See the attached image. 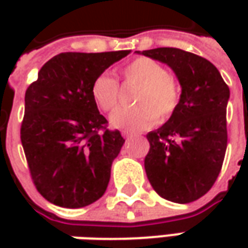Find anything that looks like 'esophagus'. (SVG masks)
I'll use <instances>...</instances> for the list:
<instances>
[{
	"instance_id": "1",
	"label": "esophagus",
	"mask_w": 248,
	"mask_h": 248,
	"mask_svg": "<svg viewBox=\"0 0 248 248\" xmlns=\"http://www.w3.org/2000/svg\"><path fill=\"white\" fill-rule=\"evenodd\" d=\"M137 134L135 132H131V131H123V137L125 139H129L132 138V137H135Z\"/></svg>"
}]
</instances>
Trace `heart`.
Wrapping results in <instances>:
<instances>
[{
	"instance_id": "heart-1",
	"label": "heart",
	"mask_w": 248,
	"mask_h": 248,
	"mask_svg": "<svg viewBox=\"0 0 248 248\" xmlns=\"http://www.w3.org/2000/svg\"><path fill=\"white\" fill-rule=\"evenodd\" d=\"M121 76L125 84L137 85L132 95V103L137 106L116 110L110 116V124L114 128L146 129L155 123H164L175 113L181 88L161 63L139 56L121 69ZM91 96L99 109L111 111L119 103V82L108 74H100L91 84Z\"/></svg>"
}]
</instances>
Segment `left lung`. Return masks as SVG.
<instances>
[{
  "mask_svg": "<svg viewBox=\"0 0 248 248\" xmlns=\"http://www.w3.org/2000/svg\"><path fill=\"white\" fill-rule=\"evenodd\" d=\"M138 53L168 64L182 88L175 113L146 135L149 182L166 200L192 203L213 187L222 168L229 87L213 63L195 53L179 48Z\"/></svg>",
  "mask_w": 248,
  "mask_h": 248,
  "instance_id": "obj_1",
  "label": "left lung"
}]
</instances>
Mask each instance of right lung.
<instances>
[{
    "label": "right lung",
    "instance_id": "1",
    "mask_svg": "<svg viewBox=\"0 0 248 248\" xmlns=\"http://www.w3.org/2000/svg\"><path fill=\"white\" fill-rule=\"evenodd\" d=\"M129 52L59 53L26 90L20 140L34 185L49 203L81 208L106 192L125 140L108 128L91 84Z\"/></svg>",
    "mask_w": 248,
    "mask_h": 248
}]
</instances>
